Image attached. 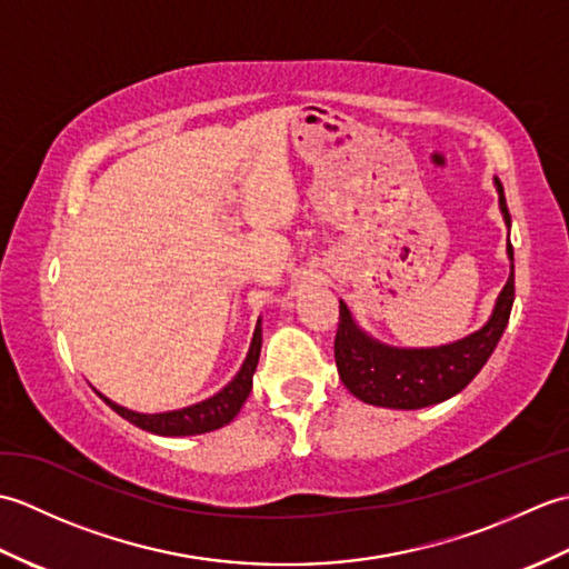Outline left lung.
I'll return each mask as SVG.
<instances>
[{
	"label": "left lung",
	"mask_w": 569,
	"mask_h": 569,
	"mask_svg": "<svg viewBox=\"0 0 569 569\" xmlns=\"http://www.w3.org/2000/svg\"><path fill=\"white\" fill-rule=\"evenodd\" d=\"M499 190V208L506 227H511V214L506 208L503 186L493 178ZM511 259V276L497 298L491 318L465 340L442 347L406 349L389 347L373 340L355 322L352 312L340 300V325L335 335V361L342 383L359 401L383 408L416 410L447 401L459 393L487 365L501 335L509 325L513 308V247H506Z\"/></svg>",
	"instance_id": "1"
}]
</instances>
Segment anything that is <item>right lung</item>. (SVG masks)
Returning <instances> with one entry per match:
<instances>
[{
    "label": "right lung",
    "instance_id": "add662e5",
    "mask_svg": "<svg viewBox=\"0 0 569 569\" xmlns=\"http://www.w3.org/2000/svg\"><path fill=\"white\" fill-rule=\"evenodd\" d=\"M259 355H261V318L257 322V330H253L249 355L244 359V365H241V369L237 371V377L229 381L222 391L204 398L200 403H192L188 408H178V410H166V413H137V410H129L124 406L110 401V398L102 396L100 391L94 393H98L102 401L114 410V413H119L129 422H134L137 428L147 432L166 435V438L202 435V432L222 428L237 418L239 408L244 406V401L251 393V379L259 365Z\"/></svg>",
    "mask_w": 569,
    "mask_h": 569
}]
</instances>
